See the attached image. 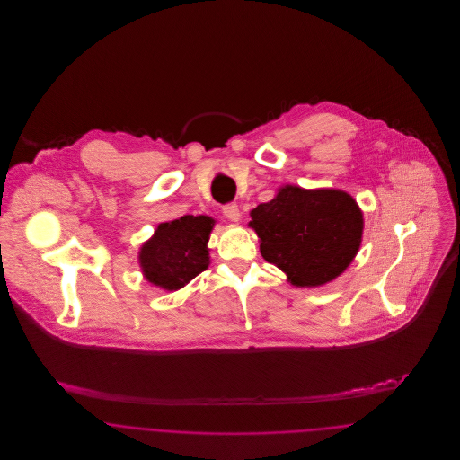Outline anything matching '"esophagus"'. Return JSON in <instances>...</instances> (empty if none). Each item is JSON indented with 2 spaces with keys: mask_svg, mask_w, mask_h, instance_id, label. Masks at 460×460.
Segmentation results:
<instances>
[{
  "mask_svg": "<svg viewBox=\"0 0 460 460\" xmlns=\"http://www.w3.org/2000/svg\"><path fill=\"white\" fill-rule=\"evenodd\" d=\"M222 212H224V216H226L227 219L233 220V222H238V220H240V207H238L236 203H227V205H224Z\"/></svg>",
  "mask_w": 460,
  "mask_h": 460,
  "instance_id": "34e87169",
  "label": "esophagus"
}]
</instances>
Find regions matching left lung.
Wrapping results in <instances>:
<instances>
[{"mask_svg":"<svg viewBox=\"0 0 460 460\" xmlns=\"http://www.w3.org/2000/svg\"><path fill=\"white\" fill-rule=\"evenodd\" d=\"M250 227L261 238V253L300 288L338 278L357 255L364 217L357 201L340 190L283 186L250 212Z\"/></svg>","mask_w":460,"mask_h":460,"instance_id":"8db88e82","label":"left lung"}]
</instances>
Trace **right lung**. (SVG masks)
Wrapping results in <instances>:
<instances>
[{"label": "right lung", "instance_id": "1", "mask_svg": "<svg viewBox=\"0 0 460 460\" xmlns=\"http://www.w3.org/2000/svg\"><path fill=\"white\" fill-rule=\"evenodd\" d=\"M216 220L208 216H184L162 222L139 250V265L152 285L175 291L188 285L208 263L207 243Z\"/></svg>", "mask_w": 460, "mask_h": 460}]
</instances>
